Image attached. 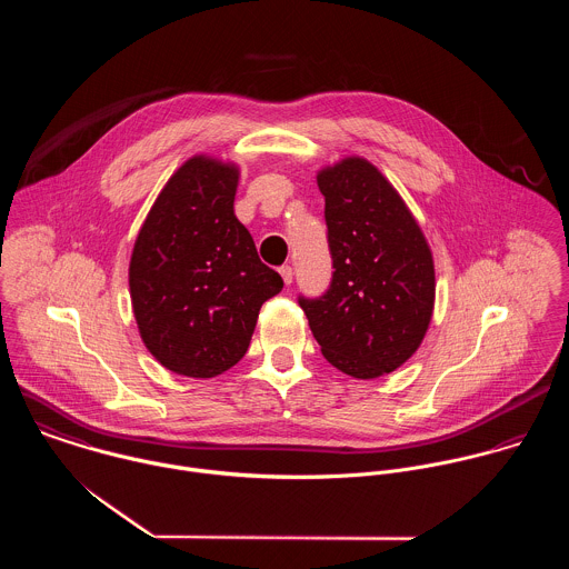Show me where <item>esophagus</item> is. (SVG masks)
<instances>
[{
  "mask_svg": "<svg viewBox=\"0 0 569 569\" xmlns=\"http://www.w3.org/2000/svg\"><path fill=\"white\" fill-rule=\"evenodd\" d=\"M280 276H282L284 284H291V282H293V269H291L289 264H282V267H280Z\"/></svg>",
  "mask_w": 569,
  "mask_h": 569,
  "instance_id": "34e87169",
  "label": "esophagus"
}]
</instances>
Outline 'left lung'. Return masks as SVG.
<instances>
[{
  "label": "left lung",
  "mask_w": 569,
  "mask_h": 569,
  "mask_svg": "<svg viewBox=\"0 0 569 569\" xmlns=\"http://www.w3.org/2000/svg\"><path fill=\"white\" fill-rule=\"evenodd\" d=\"M325 194L332 282L318 300L300 298L330 366L355 379L401 368L433 316L431 247L399 190L366 158L318 172Z\"/></svg>",
  "instance_id": "left-lung-1"
}]
</instances>
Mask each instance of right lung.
Returning a JSON list of instances; mask_svg holds the SVG:
<instances>
[{"label":"right lung","mask_w":569,"mask_h":569,"mask_svg":"<svg viewBox=\"0 0 569 569\" xmlns=\"http://www.w3.org/2000/svg\"><path fill=\"white\" fill-rule=\"evenodd\" d=\"M241 170L212 156L181 163L151 206L129 262L147 350L166 370L210 379L243 359L262 302L282 291L234 214Z\"/></svg>","instance_id":"obj_1"}]
</instances>
